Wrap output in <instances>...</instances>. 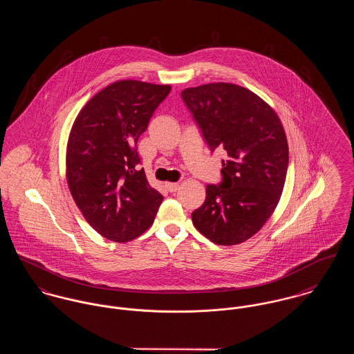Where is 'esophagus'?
<instances>
[{
	"label": "esophagus",
	"instance_id": "1",
	"mask_svg": "<svg viewBox=\"0 0 354 354\" xmlns=\"http://www.w3.org/2000/svg\"><path fill=\"white\" fill-rule=\"evenodd\" d=\"M165 187H166V189H167L169 192H171V194H173V192H176V191L178 189V187H180V185H178V183H166V185H165Z\"/></svg>",
	"mask_w": 354,
	"mask_h": 354
}]
</instances>
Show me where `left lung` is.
Wrapping results in <instances>:
<instances>
[{"label": "left lung", "instance_id": "1", "mask_svg": "<svg viewBox=\"0 0 354 354\" xmlns=\"http://www.w3.org/2000/svg\"><path fill=\"white\" fill-rule=\"evenodd\" d=\"M181 98L209 150L225 152L222 180L207 185L192 222L218 245L244 243L279 202L289 163L283 127L266 102L237 84L185 88Z\"/></svg>", "mask_w": 354, "mask_h": 354}]
</instances>
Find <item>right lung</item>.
Instances as JSON below:
<instances>
[{
	"label": "right lung",
	"instance_id": "obj_1",
	"mask_svg": "<svg viewBox=\"0 0 354 354\" xmlns=\"http://www.w3.org/2000/svg\"><path fill=\"white\" fill-rule=\"evenodd\" d=\"M171 87L115 82L82 109L66 149L72 198L101 236L127 243L153 222L163 196L140 169L138 140Z\"/></svg>",
	"mask_w": 354,
	"mask_h": 354
}]
</instances>
